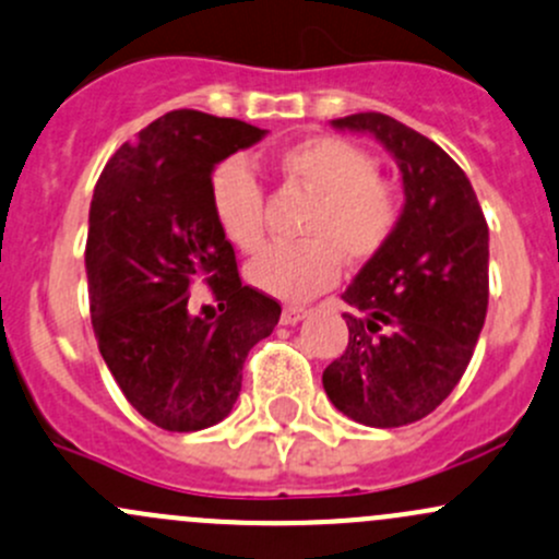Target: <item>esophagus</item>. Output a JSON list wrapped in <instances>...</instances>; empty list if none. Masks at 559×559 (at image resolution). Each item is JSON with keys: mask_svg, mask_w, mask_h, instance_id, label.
Here are the masks:
<instances>
[{"mask_svg": "<svg viewBox=\"0 0 559 559\" xmlns=\"http://www.w3.org/2000/svg\"><path fill=\"white\" fill-rule=\"evenodd\" d=\"M305 316H308V308H299V305H286V308L281 310V324L292 326V324H297V321H302Z\"/></svg>", "mask_w": 559, "mask_h": 559, "instance_id": "1", "label": "esophagus"}]
</instances>
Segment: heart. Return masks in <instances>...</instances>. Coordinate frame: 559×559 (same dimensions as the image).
<instances>
[{
  "label": "heart",
  "mask_w": 559,
  "mask_h": 559,
  "mask_svg": "<svg viewBox=\"0 0 559 559\" xmlns=\"http://www.w3.org/2000/svg\"><path fill=\"white\" fill-rule=\"evenodd\" d=\"M281 181L308 192L299 225L305 240L264 249L246 267L254 289L286 302H302L337 284L343 257L369 262L385 249L402 219V195L391 179L378 176L367 150L340 136H310L275 157ZM209 201L219 230L240 251H257L264 240V190L240 157L219 163L209 181Z\"/></svg>",
  "instance_id": "heart-1"
}]
</instances>
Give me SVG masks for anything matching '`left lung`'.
<instances>
[{"instance_id":"8db88e82","label":"left lung","mask_w":559,"mask_h":559,"mask_svg":"<svg viewBox=\"0 0 559 559\" xmlns=\"http://www.w3.org/2000/svg\"><path fill=\"white\" fill-rule=\"evenodd\" d=\"M369 133L402 171L396 233L345 289L348 348L324 369L329 402L350 420L399 428L426 418L466 372L487 316L490 233L455 160L380 111L332 120Z\"/></svg>"}]
</instances>
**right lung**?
Returning a JSON list of instances; mask_svg holds the SVG:
<instances>
[{
    "instance_id": "1",
    "label": "right lung",
    "mask_w": 559,
    "mask_h": 559,
    "mask_svg": "<svg viewBox=\"0 0 559 559\" xmlns=\"http://www.w3.org/2000/svg\"><path fill=\"white\" fill-rule=\"evenodd\" d=\"M264 133L168 111L115 152L93 190L85 270L98 350L131 407L166 431L225 420L246 356L281 319L273 297L240 284L209 201L216 163ZM198 280L221 302L205 320L189 308Z\"/></svg>"
}]
</instances>
